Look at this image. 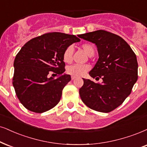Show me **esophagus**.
Listing matches in <instances>:
<instances>
[{"mask_svg": "<svg viewBox=\"0 0 147 147\" xmlns=\"http://www.w3.org/2000/svg\"><path fill=\"white\" fill-rule=\"evenodd\" d=\"M75 78H76L75 77H73V76H72V77H71V79H72V80H74V79H75Z\"/></svg>", "mask_w": 147, "mask_h": 147, "instance_id": "1", "label": "esophagus"}]
</instances>
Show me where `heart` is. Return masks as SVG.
<instances>
[{"label": "heart", "mask_w": 147, "mask_h": 147, "mask_svg": "<svg viewBox=\"0 0 147 147\" xmlns=\"http://www.w3.org/2000/svg\"><path fill=\"white\" fill-rule=\"evenodd\" d=\"M81 48L85 51V53L89 56L91 57L94 54V49L93 46L91 45L90 44H83L81 45ZM72 53H73V49H72L71 46H69L64 50V53H63V60H64V62H71ZM90 66L87 64H74L67 67L66 72H67L68 74L73 76V77H79L84 75L87 71L90 70Z\"/></svg>", "instance_id": "heart-1"}]
</instances>
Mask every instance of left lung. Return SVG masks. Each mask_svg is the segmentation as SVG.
Instances as JSON below:
<instances>
[{"mask_svg":"<svg viewBox=\"0 0 147 147\" xmlns=\"http://www.w3.org/2000/svg\"><path fill=\"white\" fill-rule=\"evenodd\" d=\"M79 37L97 47L99 58L89 74L96 80L102 79V83H96L83 79L81 100L93 110L111 112L123 102L137 81L136 55L125 40L107 31L99 30Z\"/></svg>","mask_w":147,"mask_h":147,"instance_id":"left-lung-1","label":"left lung"}]
</instances>
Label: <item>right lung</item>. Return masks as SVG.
Wrapping results in <instances>:
<instances>
[{"instance_id": "obj_1", "label": "right lung", "mask_w": 147, "mask_h": 147, "mask_svg": "<svg viewBox=\"0 0 147 147\" xmlns=\"http://www.w3.org/2000/svg\"><path fill=\"white\" fill-rule=\"evenodd\" d=\"M80 40L75 35L50 32L30 40L22 47L14 60L13 85L28 110L41 113L60 102L63 89L71 80L70 75L64 73L63 53ZM52 72L56 79L49 77Z\"/></svg>"}]
</instances>
